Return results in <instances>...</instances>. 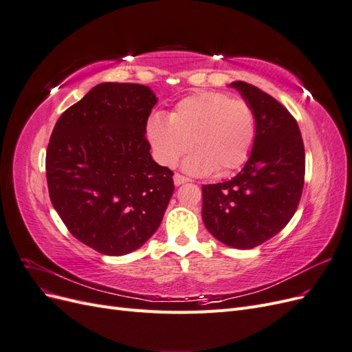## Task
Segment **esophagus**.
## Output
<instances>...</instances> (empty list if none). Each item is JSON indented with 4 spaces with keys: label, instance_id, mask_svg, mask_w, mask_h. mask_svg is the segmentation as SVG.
<instances>
[{
    "label": "esophagus",
    "instance_id": "34e87169",
    "mask_svg": "<svg viewBox=\"0 0 352 352\" xmlns=\"http://www.w3.org/2000/svg\"><path fill=\"white\" fill-rule=\"evenodd\" d=\"M173 182H175V185H176V186H179V185H184V184L189 182V179H188V177H185V176H182V175L176 173V175L173 176Z\"/></svg>",
    "mask_w": 352,
    "mask_h": 352
}]
</instances>
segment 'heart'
<instances>
[{"label": "heart", "instance_id": "1", "mask_svg": "<svg viewBox=\"0 0 352 352\" xmlns=\"http://www.w3.org/2000/svg\"><path fill=\"white\" fill-rule=\"evenodd\" d=\"M146 138L160 164L173 167L190 146L184 162L186 173H228L247 162L255 141V114L243 100L223 92H201L180 101L170 117L154 114Z\"/></svg>", "mask_w": 352, "mask_h": 352}]
</instances>
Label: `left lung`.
Instances as JSON below:
<instances>
[{
  "label": "left lung",
  "mask_w": 352,
  "mask_h": 352,
  "mask_svg": "<svg viewBox=\"0 0 352 352\" xmlns=\"http://www.w3.org/2000/svg\"><path fill=\"white\" fill-rule=\"evenodd\" d=\"M255 114V141L241 172L223 184L202 186V221L221 243L251 250L289 223L304 188L305 153L292 114L269 94L236 80Z\"/></svg>",
  "instance_id": "8db88e82"
}]
</instances>
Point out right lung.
<instances>
[{"label":"right lung","mask_w":352,"mask_h":352,"mask_svg":"<svg viewBox=\"0 0 352 352\" xmlns=\"http://www.w3.org/2000/svg\"><path fill=\"white\" fill-rule=\"evenodd\" d=\"M157 101L145 85L104 82L63 113L51 133L52 206L74 238L104 255L141 248L173 195V172L154 162L145 138Z\"/></svg>","instance_id":"obj_1"}]
</instances>
